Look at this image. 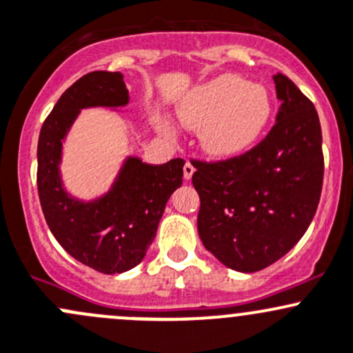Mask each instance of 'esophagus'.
Instances as JSON below:
<instances>
[{
    "instance_id": "esophagus-1",
    "label": "esophagus",
    "mask_w": 353,
    "mask_h": 353,
    "mask_svg": "<svg viewBox=\"0 0 353 353\" xmlns=\"http://www.w3.org/2000/svg\"><path fill=\"white\" fill-rule=\"evenodd\" d=\"M194 172H195V166L192 165L190 161L185 163V166H183V178H185V180H190L192 175H194Z\"/></svg>"
}]
</instances>
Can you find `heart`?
<instances>
[{"mask_svg": "<svg viewBox=\"0 0 353 353\" xmlns=\"http://www.w3.org/2000/svg\"><path fill=\"white\" fill-rule=\"evenodd\" d=\"M274 114L270 92L236 74H221L192 90L178 103V115L199 130L202 150L226 159L253 148L267 130ZM168 129L165 122H159Z\"/></svg>", "mask_w": 353, "mask_h": 353, "instance_id": "heart-1", "label": "heart"}]
</instances>
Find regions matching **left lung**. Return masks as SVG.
<instances>
[{"instance_id": "obj_1", "label": "left lung", "mask_w": 353, "mask_h": 353, "mask_svg": "<svg viewBox=\"0 0 353 353\" xmlns=\"http://www.w3.org/2000/svg\"><path fill=\"white\" fill-rule=\"evenodd\" d=\"M274 83L281 108L268 136L239 158L195 161L192 176L201 197L197 230L203 246L243 274L290 252L310 228L321 195L318 112L282 72Z\"/></svg>"}]
</instances>
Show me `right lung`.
I'll return each instance as SVG.
<instances>
[{"label": "right lung", "mask_w": 353, "mask_h": 353, "mask_svg": "<svg viewBox=\"0 0 353 353\" xmlns=\"http://www.w3.org/2000/svg\"><path fill=\"white\" fill-rule=\"evenodd\" d=\"M129 103L122 72L93 71L72 83L43 122L37 146V187L42 212L54 238L86 267L122 274L146 256L168 199L181 185L185 161L150 165L127 156L107 192L79 199L64 187L63 144L85 108H117Z\"/></svg>", "instance_id": "1"}]
</instances>
